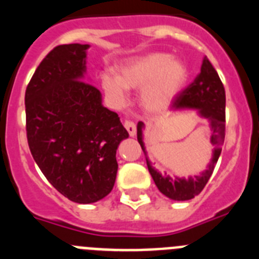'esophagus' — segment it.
Here are the masks:
<instances>
[{"label":"esophagus","instance_id":"34e87169","mask_svg":"<svg viewBox=\"0 0 259 259\" xmlns=\"http://www.w3.org/2000/svg\"><path fill=\"white\" fill-rule=\"evenodd\" d=\"M124 127L131 137H134L135 135H136V125H135L134 122H131V120H125Z\"/></svg>","mask_w":259,"mask_h":259}]
</instances>
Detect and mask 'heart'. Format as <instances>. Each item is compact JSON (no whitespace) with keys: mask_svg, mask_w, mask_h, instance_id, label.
<instances>
[{"mask_svg":"<svg viewBox=\"0 0 259 259\" xmlns=\"http://www.w3.org/2000/svg\"><path fill=\"white\" fill-rule=\"evenodd\" d=\"M188 79V68L167 53H146L127 59L118 75L104 74L101 85L110 101L123 106L127 89H141L140 104L148 113H161L182 92Z\"/></svg>","mask_w":259,"mask_h":259,"instance_id":"b5f03b06","label":"heart"}]
</instances>
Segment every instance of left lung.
I'll return each instance as SVG.
<instances>
[{"instance_id":"left-lung-1","label":"left lung","mask_w":259,"mask_h":259,"mask_svg":"<svg viewBox=\"0 0 259 259\" xmlns=\"http://www.w3.org/2000/svg\"><path fill=\"white\" fill-rule=\"evenodd\" d=\"M171 109L174 111L184 109H194L198 111L201 118L206 119L210 124L211 137L210 141L214 145L212 158L209 166L203 172L196 176L185 178H175L172 179L168 175H162L152 166L150 161L146 157V164L149 168V172L154 180L157 188L166 197L175 201L192 200L194 196L201 193L206 183L209 182L214 167L218 162V158L222 152V145L224 143V135H226V92L224 87L219 79L218 72L215 71L209 59L205 57L201 66L200 74L194 79L192 84L174 100ZM144 123H137V141L141 145V149L145 153V144H144Z\"/></svg>"}]
</instances>
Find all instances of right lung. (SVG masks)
<instances>
[{"instance_id":"1","label":"right lung","mask_w":259,"mask_h":259,"mask_svg":"<svg viewBox=\"0 0 259 259\" xmlns=\"http://www.w3.org/2000/svg\"><path fill=\"white\" fill-rule=\"evenodd\" d=\"M88 44L56 47L26 89V130L32 157L68 200L93 203L115 183L116 149L128 132L101 92L84 81Z\"/></svg>"}]
</instances>
